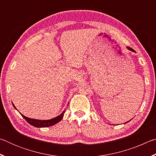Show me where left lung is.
Segmentation results:
<instances>
[{"label":"left lung","instance_id":"1","mask_svg":"<svg viewBox=\"0 0 156 156\" xmlns=\"http://www.w3.org/2000/svg\"><path fill=\"white\" fill-rule=\"evenodd\" d=\"M127 49H128L129 50H130V51H133V52H135V50L133 49H132V48H131V47H127ZM129 121H130V120H129ZM129 121H128V122H129ZM128 122H126V123H127Z\"/></svg>","mask_w":156,"mask_h":156}]
</instances>
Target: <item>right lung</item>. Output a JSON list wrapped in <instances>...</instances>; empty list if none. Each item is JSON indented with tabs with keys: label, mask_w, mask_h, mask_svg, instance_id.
I'll list each match as a JSON object with an SVG mask.
<instances>
[{
	"label": "right lung",
	"mask_w": 156,
	"mask_h": 156,
	"mask_svg": "<svg viewBox=\"0 0 156 156\" xmlns=\"http://www.w3.org/2000/svg\"><path fill=\"white\" fill-rule=\"evenodd\" d=\"M12 105H13V106H14L15 109H16V108L15 107L14 105V104H12ZM65 112L64 111V112H63L61 113V114L59 115L58 116H57V117L54 118H52V119H50V120H47L32 119V118H30L26 117V116L23 115V114H21V113H20V114L23 118H24V119L26 121H27V122L29 124H30L31 125H32L34 126H36V127H48V126H53V125H56V123L59 122L62 119Z\"/></svg>",
	"instance_id": "right-lung-1"
}]
</instances>
